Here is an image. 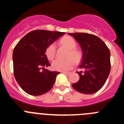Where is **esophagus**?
Wrapping results in <instances>:
<instances>
[{
    "label": "esophagus",
    "mask_w": 124,
    "mask_h": 124,
    "mask_svg": "<svg viewBox=\"0 0 124 124\" xmlns=\"http://www.w3.org/2000/svg\"><path fill=\"white\" fill-rule=\"evenodd\" d=\"M62 73H63V74H66V75H69V74H70L71 73V72H70V71H68V72H66V71H63L62 72Z\"/></svg>",
    "instance_id": "obj_1"
}]
</instances>
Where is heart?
Wrapping results in <instances>:
<instances>
[{"mask_svg": "<svg viewBox=\"0 0 124 124\" xmlns=\"http://www.w3.org/2000/svg\"><path fill=\"white\" fill-rule=\"evenodd\" d=\"M60 42L62 45L70 50L67 54V58H69L64 60H54L52 63V68L56 71H66L73 68L75 64L74 61L76 63H78L81 60L82 54L79 50L76 48V43L75 40L71 37H64L60 40ZM45 54L49 60H52L54 59L56 54V47L54 44L52 43L48 46L46 49ZM72 58L73 59H72ZM73 59L75 60L74 61Z\"/></svg>", "mask_w": 124, "mask_h": 124, "instance_id": "heart-1", "label": "heart"}]
</instances>
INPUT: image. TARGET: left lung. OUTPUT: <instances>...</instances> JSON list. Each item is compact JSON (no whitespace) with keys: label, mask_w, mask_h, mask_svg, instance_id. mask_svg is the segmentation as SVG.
Masks as SVG:
<instances>
[{"label":"left lung","mask_w":124,"mask_h":124,"mask_svg":"<svg viewBox=\"0 0 124 124\" xmlns=\"http://www.w3.org/2000/svg\"><path fill=\"white\" fill-rule=\"evenodd\" d=\"M79 43L83 58L77 71L79 80L73 84L76 91L83 94L96 93L104 85L110 71V54L105 43L97 36L86 33H70Z\"/></svg>","instance_id":"obj_1"}]
</instances>
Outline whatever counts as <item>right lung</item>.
I'll return each instance as SVG.
<instances>
[{
  "mask_svg": "<svg viewBox=\"0 0 124 124\" xmlns=\"http://www.w3.org/2000/svg\"><path fill=\"white\" fill-rule=\"evenodd\" d=\"M64 32L33 30L16 45L13 51L15 78L23 90L32 96H40L53 87L59 72L45 69L51 64L45 51L48 46Z\"/></svg>",
  "mask_w": 124,
  "mask_h": 124,
  "instance_id": "right-lung-1",
  "label": "right lung"
}]
</instances>
